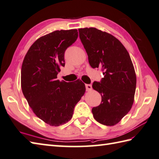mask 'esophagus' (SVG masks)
I'll return each instance as SVG.
<instances>
[{"label": "esophagus", "instance_id": "34e87169", "mask_svg": "<svg viewBox=\"0 0 159 159\" xmlns=\"http://www.w3.org/2000/svg\"><path fill=\"white\" fill-rule=\"evenodd\" d=\"M85 88H86L87 91H90V90H92V85H89V84H86Z\"/></svg>", "mask_w": 159, "mask_h": 159}]
</instances>
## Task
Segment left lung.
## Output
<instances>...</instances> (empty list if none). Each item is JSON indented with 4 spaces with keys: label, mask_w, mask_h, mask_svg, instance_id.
<instances>
[{
    "label": "left lung",
    "mask_w": 159,
    "mask_h": 159,
    "mask_svg": "<svg viewBox=\"0 0 159 159\" xmlns=\"http://www.w3.org/2000/svg\"><path fill=\"white\" fill-rule=\"evenodd\" d=\"M80 39L92 68H101L104 77L92 88L100 93L101 104L93 116L102 125H116L131 110L136 76L128 52L116 38L94 27L79 29Z\"/></svg>",
    "instance_id": "1"
}]
</instances>
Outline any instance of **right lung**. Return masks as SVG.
I'll return each mask as SVG.
<instances>
[{"mask_svg":"<svg viewBox=\"0 0 159 159\" xmlns=\"http://www.w3.org/2000/svg\"><path fill=\"white\" fill-rule=\"evenodd\" d=\"M78 30H57L40 37L30 47L21 68V88L34 113L52 126L72 117L74 109L85 94L81 80H57L65 66V52L76 41Z\"/></svg>","mask_w":159,"mask_h":159,"instance_id":"obj_1","label":"right lung"}]
</instances>
